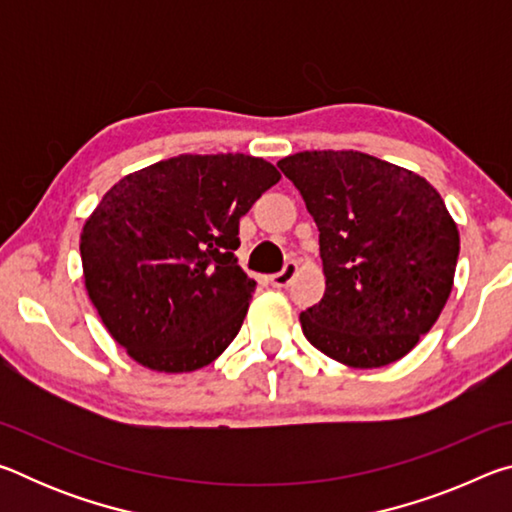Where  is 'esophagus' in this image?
I'll list each match as a JSON object with an SVG mask.
<instances>
[{
    "label": "esophagus",
    "instance_id": "34e87169",
    "mask_svg": "<svg viewBox=\"0 0 512 512\" xmlns=\"http://www.w3.org/2000/svg\"><path fill=\"white\" fill-rule=\"evenodd\" d=\"M298 275V262H287L284 264V268L280 273H275V275H271V284L273 287H277V289H284V287H289V284L293 282V277Z\"/></svg>",
    "mask_w": 512,
    "mask_h": 512
}]
</instances>
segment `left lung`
Returning a JSON list of instances; mask_svg holds the SVG:
<instances>
[{
    "mask_svg": "<svg viewBox=\"0 0 512 512\" xmlns=\"http://www.w3.org/2000/svg\"><path fill=\"white\" fill-rule=\"evenodd\" d=\"M318 225L325 293L300 314L329 359L381 368L409 354L454 287L458 228L415 171L361 151H302L277 162Z\"/></svg>",
    "mask_w": 512,
    "mask_h": 512,
    "instance_id": "8db88e82",
    "label": "left lung"
}]
</instances>
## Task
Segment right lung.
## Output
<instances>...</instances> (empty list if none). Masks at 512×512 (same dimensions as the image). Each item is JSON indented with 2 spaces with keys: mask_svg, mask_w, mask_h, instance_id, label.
Masks as SVG:
<instances>
[{
  "mask_svg": "<svg viewBox=\"0 0 512 512\" xmlns=\"http://www.w3.org/2000/svg\"><path fill=\"white\" fill-rule=\"evenodd\" d=\"M280 178L253 155H178L103 194L81 230L83 280L128 357L155 372L221 357L257 287L235 257L239 219Z\"/></svg>",
  "mask_w": 512,
  "mask_h": 512,
  "instance_id": "obj_1",
  "label": "right lung"
}]
</instances>
